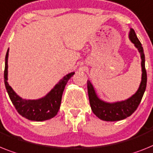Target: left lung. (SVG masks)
<instances>
[{
  "label": "left lung",
  "instance_id": "8db88e82",
  "mask_svg": "<svg viewBox=\"0 0 153 153\" xmlns=\"http://www.w3.org/2000/svg\"><path fill=\"white\" fill-rule=\"evenodd\" d=\"M129 39L134 47L138 49L142 59L141 66H142V81L139 85L138 90L131 97L121 101L117 102H106L101 100L96 93L93 85L89 80L87 81V88L88 95L89 99L91 109L93 114L100 120L105 121H117L124 120L125 118L130 117L138 108L140 102L142 100V96L146 91V82H147V74L145 65V54L142 43L138 40L136 33L133 29L131 28L129 34Z\"/></svg>",
  "mask_w": 153,
  "mask_h": 153
}]
</instances>
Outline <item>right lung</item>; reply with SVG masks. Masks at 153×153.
I'll return each instance as SVG.
<instances>
[{
  "mask_svg": "<svg viewBox=\"0 0 153 153\" xmlns=\"http://www.w3.org/2000/svg\"><path fill=\"white\" fill-rule=\"evenodd\" d=\"M9 49H7V53L5 56L4 67V84L7 94L10 100L15 106L21 116L28 120L34 121H43L51 119L57 114L61 103V98L64 89L67 82L74 74V72H71L64 76L59 81L54 87L47 95L36 100H26L22 97L13 90V88L9 85L7 82V74H8V60Z\"/></svg>",
  "mask_w": 153,
  "mask_h": 153,
  "instance_id": "1",
  "label": "right lung"
}]
</instances>
